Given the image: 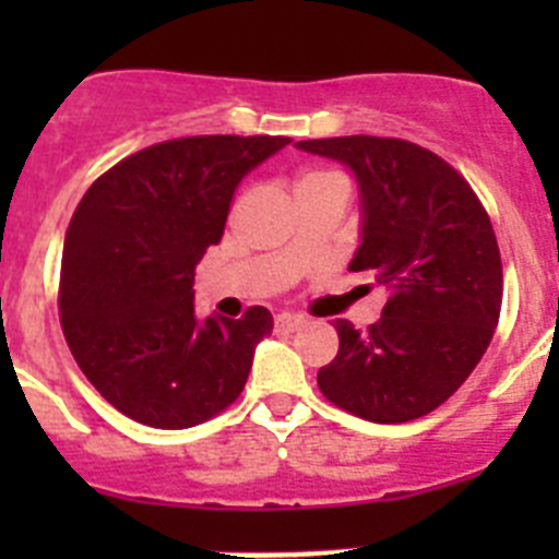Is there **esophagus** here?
Listing matches in <instances>:
<instances>
[{
  "label": "esophagus",
  "instance_id": "obj_1",
  "mask_svg": "<svg viewBox=\"0 0 559 559\" xmlns=\"http://www.w3.org/2000/svg\"><path fill=\"white\" fill-rule=\"evenodd\" d=\"M276 330H285V333H294V330H302L305 324H308V319H302V316L296 313H280L276 316Z\"/></svg>",
  "mask_w": 559,
  "mask_h": 559
}]
</instances>
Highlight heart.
<instances>
[{
	"label": "heart",
	"mask_w": 559,
	"mask_h": 559,
	"mask_svg": "<svg viewBox=\"0 0 559 559\" xmlns=\"http://www.w3.org/2000/svg\"><path fill=\"white\" fill-rule=\"evenodd\" d=\"M322 179H338L335 173H308V176H302V181L299 185H308V181H322Z\"/></svg>",
	"instance_id": "heart-1"
}]
</instances>
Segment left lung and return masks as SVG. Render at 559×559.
I'll return each mask as SVG.
<instances>
[{
  "mask_svg": "<svg viewBox=\"0 0 559 559\" xmlns=\"http://www.w3.org/2000/svg\"><path fill=\"white\" fill-rule=\"evenodd\" d=\"M296 147L353 170L360 243L349 271H369L386 290L364 333L335 319L338 355L319 369V389L369 423L426 417L476 369L498 324L503 276L490 218L471 185L414 142L333 136Z\"/></svg>",
  "mask_w": 559,
  "mask_h": 559,
  "instance_id": "8db88e82",
  "label": "left lung"
}]
</instances>
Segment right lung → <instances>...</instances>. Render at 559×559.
<instances>
[{
	"label": "right lung",
	"mask_w": 559,
	"mask_h": 559,
	"mask_svg": "<svg viewBox=\"0 0 559 559\" xmlns=\"http://www.w3.org/2000/svg\"><path fill=\"white\" fill-rule=\"evenodd\" d=\"M288 136H187L103 173L63 237L61 328L92 386L153 428H190L243 392L265 308L195 316L192 283L240 181Z\"/></svg>",
	"instance_id": "1"
}]
</instances>
